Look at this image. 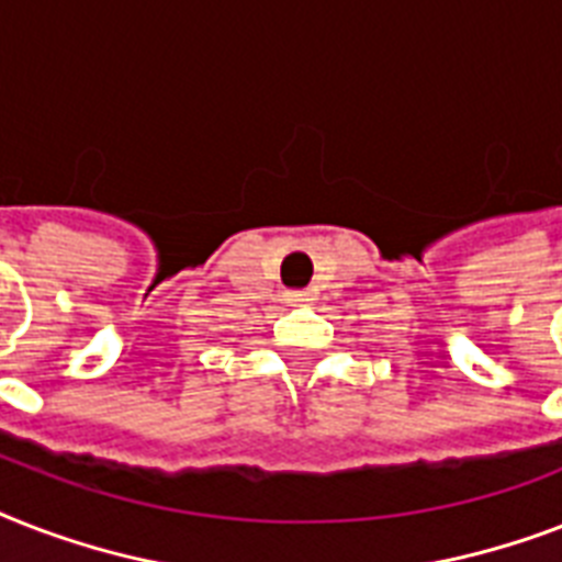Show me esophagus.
Instances as JSON below:
<instances>
[{
    "mask_svg": "<svg viewBox=\"0 0 562 562\" xmlns=\"http://www.w3.org/2000/svg\"><path fill=\"white\" fill-rule=\"evenodd\" d=\"M285 300H289L291 306H306L308 300H312V294H308V291H289Z\"/></svg>",
    "mask_w": 562,
    "mask_h": 562,
    "instance_id": "34e87169",
    "label": "esophagus"
}]
</instances>
